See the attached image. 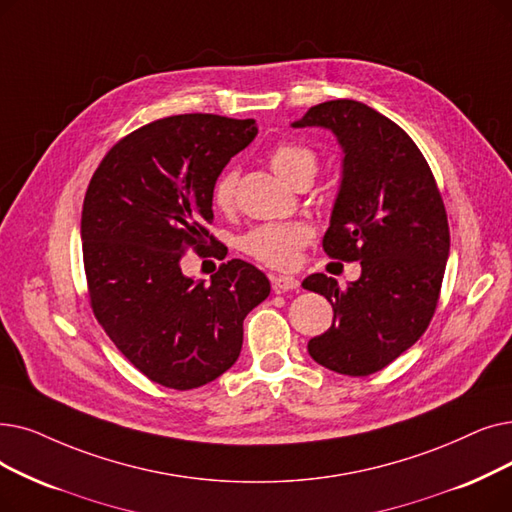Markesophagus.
<instances>
[{
  "label": "esophagus",
  "instance_id": "34e87169",
  "mask_svg": "<svg viewBox=\"0 0 512 512\" xmlns=\"http://www.w3.org/2000/svg\"><path fill=\"white\" fill-rule=\"evenodd\" d=\"M272 288L274 293L293 291V288H299V280L293 276H272Z\"/></svg>",
  "mask_w": 512,
  "mask_h": 512
}]
</instances>
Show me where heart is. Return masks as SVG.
I'll list each match as a JSON object with an SVG mask.
<instances>
[{"label":"heart","instance_id":"heart-1","mask_svg":"<svg viewBox=\"0 0 512 512\" xmlns=\"http://www.w3.org/2000/svg\"><path fill=\"white\" fill-rule=\"evenodd\" d=\"M270 165L284 182L297 186L303 180H314L318 173V154L297 142H280L270 150ZM238 167L230 165L219 173L213 184V205L219 211H230L236 203ZM314 238L311 226L303 221L293 224H261L240 238V249L249 257L276 270H291L297 265L301 251Z\"/></svg>","mask_w":512,"mask_h":512}]
</instances>
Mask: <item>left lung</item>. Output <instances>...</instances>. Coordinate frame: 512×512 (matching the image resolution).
Masks as SVG:
<instances>
[{"label": "left lung", "mask_w": 512, "mask_h": 512, "mask_svg": "<svg viewBox=\"0 0 512 512\" xmlns=\"http://www.w3.org/2000/svg\"><path fill=\"white\" fill-rule=\"evenodd\" d=\"M293 125L326 127L339 138L343 182L322 247L332 259L362 263L360 280L345 288L324 274L303 280L335 311L307 351L328 370L368 376L425 335L450 253L448 213L414 140L374 108L330 100Z\"/></svg>", "instance_id": "8db88e82"}]
</instances>
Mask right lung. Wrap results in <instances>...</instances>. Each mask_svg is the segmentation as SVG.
Returning a JSON list of instances; mask_svg holds the SVG:
<instances>
[{
    "mask_svg": "<svg viewBox=\"0 0 512 512\" xmlns=\"http://www.w3.org/2000/svg\"><path fill=\"white\" fill-rule=\"evenodd\" d=\"M255 136L253 119L165 117L121 138L87 186L81 240L90 305L152 383L188 391L215 381L238 360L244 318L270 295V280L242 259L221 263L211 284L180 268L186 251L217 242L207 228L213 184Z\"/></svg>",
    "mask_w": 512,
    "mask_h": 512,
    "instance_id": "1",
    "label": "right lung"
}]
</instances>
